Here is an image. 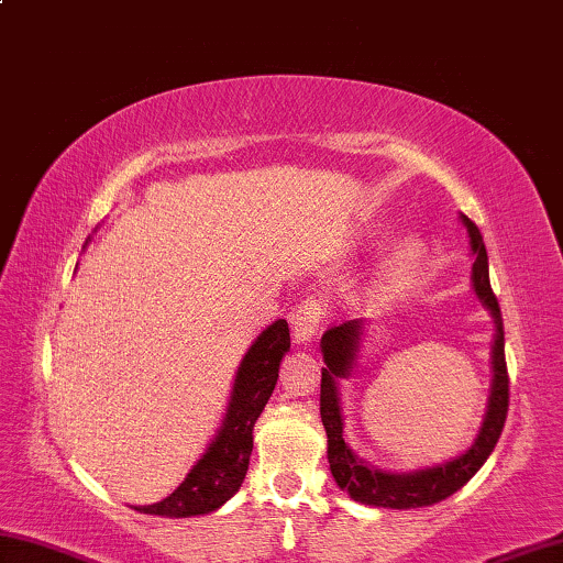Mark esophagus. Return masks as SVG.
Wrapping results in <instances>:
<instances>
[{
	"mask_svg": "<svg viewBox=\"0 0 563 563\" xmlns=\"http://www.w3.org/2000/svg\"><path fill=\"white\" fill-rule=\"evenodd\" d=\"M323 321V307L317 299H307L301 307L291 313V331H294V341L299 346H309V343L319 336Z\"/></svg>",
	"mask_w": 563,
	"mask_h": 563,
	"instance_id": "esophagus-1",
	"label": "esophagus"
}]
</instances>
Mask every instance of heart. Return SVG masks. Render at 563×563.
Returning a JSON list of instances; mask_svg holds the SVG:
<instances>
[{"label":"heart","mask_w":563,"mask_h":563,"mask_svg":"<svg viewBox=\"0 0 563 563\" xmlns=\"http://www.w3.org/2000/svg\"><path fill=\"white\" fill-rule=\"evenodd\" d=\"M371 234H378V230ZM426 254L428 246L418 234L400 236V240L386 252V256H383L378 272L373 276V287L380 291L398 287V284L410 279V276L418 272V266L426 260Z\"/></svg>","instance_id":"b5f03b06"}]
</instances>
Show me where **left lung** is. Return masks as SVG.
Here are the masks:
<instances>
[{
    "label": "left lung",
    "mask_w": 563,
    "mask_h": 563,
    "mask_svg": "<svg viewBox=\"0 0 563 563\" xmlns=\"http://www.w3.org/2000/svg\"><path fill=\"white\" fill-rule=\"evenodd\" d=\"M460 222L465 224L470 236V252L475 256L472 264V289H475L482 307L489 311L495 323V336H492V386L487 398V410L482 418L479 432L472 445L460 455L442 460L438 465L396 472L380 470L363 460L353 450L346 435H343V408L339 383L353 378V371L358 366L363 336L371 321L353 319L333 327L321 336V356L327 366L321 368V422L327 428L329 438V467L336 485L349 492L353 501L368 507L383 509H416L430 507L438 501L455 495L460 487L475 477V472L485 465L487 457L495 450L501 435L509 408V378L505 361V327H501V311L497 297L489 287V260L485 250V240L477 230V224L467 214L460 212Z\"/></svg>",
    "instance_id": "8db88e82"
}]
</instances>
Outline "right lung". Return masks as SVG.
<instances>
[{"label":"right lung","mask_w":563,"mask_h":563,"mask_svg":"<svg viewBox=\"0 0 563 563\" xmlns=\"http://www.w3.org/2000/svg\"><path fill=\"white\" fill-rule=\"evenodd\" d=\"M91 242L88 236L84 250ZM78 266V264H76ZM289 327L284 319L269 323L240 361L234 373L232 393L220 428L185 479L165 499L155 505H135L141 515H155L167 519L202 517L220 509L240 492L246 467H250L254 422L262 416L266 400L279 378L282 358L289 353Z\"/></svg>","instance_id":"1"}]
</instances>
